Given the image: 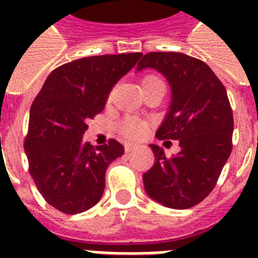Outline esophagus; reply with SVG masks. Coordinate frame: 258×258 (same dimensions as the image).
<instances>
[{
    "instance_id": "34e87169",
    "label": "esophagus",
    "mask_w": 258,
    "mask_h": 258,
    "mask_svg": "<svg viewBox=\"0 0 258 258\" xmlns=\"http://www.w3.org/2000/svg\"><path fill=\"white\" fill-rule=\"evenodd\" d=\"M124 149H125V152H127V153H130V152L135 151V149H137V146L131 145V144H127V145L124 146Z\"/></svg>"
}]
</instances>
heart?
Here are the masks:
<instances>
[{"mask_svg": "<svg viewBox=\"0 0 258 258\" xmlns=\"http://www.w3.org/2000/svg\"><path fill=\"white\" fill-rule=\"evenodd\" d=\"M153 80H159L157 77L153 76H148L144 79L142 83H148V81H153ZM148 130V124L145 121H142L140 118L135 117H127L124 118L123 121L120 123V133L128 138V140H140L141 137H144Z\"/></svg>", "mask_w": 258, "mask_h": 258, "instance_id": "1", "label": "heart"}]
</instances>
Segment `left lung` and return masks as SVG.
Here are the masks:
<instances>
[{
    "instance_id": "1",
    "label": "left lung",
    "mask_w": 258,
    "mask_h": 258,
    "mask_svg": "<svg viewBox=\"0 0 258 258\" xmlns=\"http://www.w3.org/2000/svg\"><path fill=\"white\" fill-rule=\"evenodd\" d=\"M155 69L167 79L171 103L156 138L177 140L179 152L168 157L151 144L155 163L144 174L149 198L170 209H189L214 189L232 151L233 116L227 90L205 62L179 52H151L137 66Z\"/></svg>"
}]
</instances>
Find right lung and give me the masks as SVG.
Wrapping results in <instances>:
<instances>
[{"label": "right lung", "mask_w": 258, "mask_h": 258, "mask_svg": "<svg viewBox=\"0 0 258 258\" xmlns=\"http://www.w3.org/2000/svg\"><path fill=\"white\" fill-rule=\"evenodd\" d=\"M142 53L88 56L48 76L30 107L25 151L29 171L48 205L66 214L95 206L109 164L124 153L116 140L92 146L83 141L88 118L103 110L113 85Z\"/></svg>", "instance_id": "right-lung-1"}]
</instances>
